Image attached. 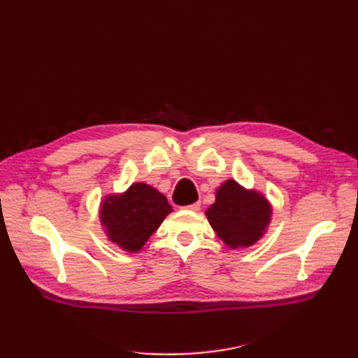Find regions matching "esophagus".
<instances>
[{
  "mask_svg": "<svg viewBox=\"0 0 358 358\" xmlns=\"http://www.w3.org/2000/svg\"><path fill=\"white\" fill-rule=\"evenodd\" d=\"M183 209L191 210V212H197V210H200V203H192L189 206H185V208H183Z\"/></svg>",
  "mask_w": 358,
  "mask_h": 358,
  "instance_id": "1",
  "label": "esophagus"
}]
</instances>
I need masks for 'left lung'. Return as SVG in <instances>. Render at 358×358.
<instances>
[{
	"label": "left lung",
	"mask_w": 358,
	"mask_h": 358,
	"mask_svg": "<svg viewBox=\"0 0 358 358\" xmlns=\"http://www.w3.org/2000/svg\"><path fill=\"white\" fill-rule=\"evenodd\" d=\"M206 216L227 246L246 248L264 234L272 208L262 194L248 191L230 179L216 191V200Z\"/></svg>",
	"instance_id": "obj_1"
}]
</instances>
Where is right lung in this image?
I'll return each mask as SVG.
<instances>
[{
    "mask_svg": "<svg viewBox=\"0 0 358 358\" xmlns=\"http://www.w3.org/2000/svg\"><path fill=\"white\" fill-rule=\"evenodd\" d=\"M170 212L166 196L138 182L122 196L106 197L100 216L113 243L128 252H138Z\"/></svg>",
    "mask_w": 358,
    "mask_h": 358,
    "instance_id": "add662e5",
    "label": "right lung"
}]
</instances>
